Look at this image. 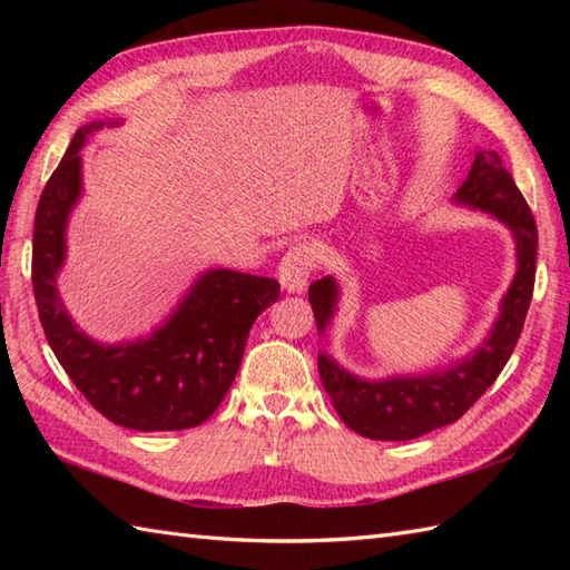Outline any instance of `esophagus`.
Instances as JSON below:
<instances>
[{
    "mask_svg": "<svg viewBox=\"0 0 570 570\" xmlns=\"http://www.w3.org/2000/svg\"><path fill=\"white\" fill-rule=\"evenodd\" d=\"M318 266V252L311 242H298V245L288 247V252L278 264V282L288 294H301L308 284L311 274Z\"/></svg>",
    "mask_w": 570,
    "mask_h": 570,
    "instance_id": "obj_1",
    "label": "esophagus"
}]
</instances>
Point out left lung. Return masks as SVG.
Masks as SVG:
<instances>
[{
    "mask_svg": "<svg viewBox=\"0 0 570 570\" xmlns=\"http://www.w3.org/2000/svg\"><path fill=\"white\" fill-rule=\"evenodd\" d=\"M455 200L494 215L512 229L519 264L514 282L502 298L500 318L485 343L445 372L370 382L350 374L325 353L318 355L321 380L337 416L365 439L411 441L458 421L500 377L522 335L531 294H534L537 223L498 151L475 154ZM308 301L318 331H325L337 304L335 278L323 276L313 282Z\"/></svg>",
    "mask_w": 570,
    "mask_h": 570,
    "instance_id": "obj_1",
    "label": "left lung"
}]
</instances>
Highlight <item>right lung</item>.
Masks as SVG:
<instances>
[{
  "label": "right lung",
  "mask_w": 570,
  "mask_h": 570,
  "mask_svg": "<svg viewBox=\"0 0 570 570\" xmlns=\"http://www.w3.org/2000/svg\"><path fill=\"white\" fill-rule=\"evenodd\" d=\"M100 127L90 122L76 131L36 208L31 284L46 341L80 394L117 426H200L233 386L252 323L278 298V282L210 269L149 337L102 345L80 333L60 304L56 274L66 259L68 215L82 190L80 149Z\"/></svg>",
  "instance_id": "add662e5"
}]
</instances>
